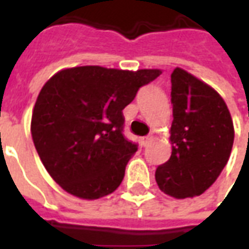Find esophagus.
<instances>
[{"mask_svg": "<svg viewBox=\"0 0 249 249\" xmlns=\"http://www.w3.org/2000/svg\"><path fill=\"white\" fill-rule=\"evenodd\" d=\"M152 140V136H145V137H141V145L146 146Z\"/></svg>", "mask_w": 249, "mask_h": 249, "instance_id": "obj_1", "label": "esophagus"}]
</instances>
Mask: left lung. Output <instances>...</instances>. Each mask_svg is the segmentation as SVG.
Returning <instances> with one entry per match:
<instances>
[{
	"mask_svg": "<svg viewBox=\"0 0 249 249\" xmlns=\"http://www.w3.org/2000/svg\"><path fill=\"white\" fill-rule=\"evenodd\" d=\"M172 155L155 173L162 192L176 198L207 191L230 159L235 132L230 110L214 89L176 68L171 74Z\"/></svg>",
	"mask_w": 249,
	"mask_h": 249,
	"instance_id": "obj_1",
	"label": "left lung"
}]
</instances>
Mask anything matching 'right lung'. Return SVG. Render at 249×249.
<instances>
[{
  "label": "right lung",
  "instance_id": "add662e5",
  "mask_svg": "<svg viewBox=\"0 0 249 249\" xmlns=\"http://www.w3.org/2000/svg\"><path fill=\"white\" fill-rule=\"evenodd\" d=\"M160 74L159 69L77 66L58 71L42 87L32 114V137L62 189L87 200L117 189L137 151L123 133V109Z\"/></svg>",
  "mask_w": 249,
  "mask_h": 249
}]
</instances>
